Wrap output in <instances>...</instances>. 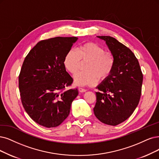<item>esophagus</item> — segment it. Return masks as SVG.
I'll list each match as a JSON object with an SVG mask.
<instances>
[{"instance_id":"obj_1","label":"esophagus","mask_w":159,"mask_h":159,"mask_svg":"<svg viewBox=\"0 0 159 159\" xmlns=\"http://www.w3.org/2000/svg\"><path fill=\"white\" fill-rule=\"evenodd\" d=\"M79 92H85L87 90L85 89H84V88L79 87Z\"/></svg>"}]
</instances>
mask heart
<instances>
[{"instance_id": "1", "label": "heart", "mask_w": 159, "mask_h": 159, "mask_svg": "<svg viewBox=\"0 0 159 159\" xmlns=\"http://www.w3.org/2000/svg\"><path fill=\"white\" fill-rule=\"evenodd\" d=\"M85 63V70L74 76L75 83L78 86H93L99 79L103 81L108 79L113 71L115 59L103 46L92 42L80 45L77 52L69 50L63 58L64 67L71 74L77 72Z\"/></svg>"}]
</instances>
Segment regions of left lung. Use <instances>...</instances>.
Wrapping results in <instances>:
<instances>
[{"instance_id":"obj_1","label":"left lung","mask_w":159,"mask_h":159,"mask_svg":"<svg viewBox=\"0 0 159 159\" xmlns=\"http://www.w3.org/2000/svg\"><path fill=\"white\" fill-rule=\"evenodd\" d=\"M114 56L113 71L99 84L93 113L102 122L118 125L131 116L142 93L143 74L138 59L128 47L110 36H98Z\"/></svg>"}]
</instances>
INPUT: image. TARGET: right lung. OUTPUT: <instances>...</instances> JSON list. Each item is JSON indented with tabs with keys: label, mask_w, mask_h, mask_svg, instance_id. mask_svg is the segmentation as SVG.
I'll use <instances>...</instances> for the list:
<instances>
[{
	"label": "right lung",
	"mask_w": 159,
	"mask_h": 159,
	"mask_svg": "<svg viewBox=\"0 0 159 159\" xmlns=\"http://www.w3.org/2000/svg\"><path fill=\"white\" fill-rule=\"evenodd\" d=\"M78 38L55 37L40 40L29 52L19 75L21 103L39 125L54 128L69 116L77 89H66L73 79L63 58Z\"/></svg>",
	"instance_id": "right-lung-1"
}]
</instances>
